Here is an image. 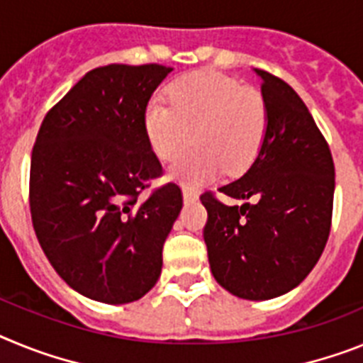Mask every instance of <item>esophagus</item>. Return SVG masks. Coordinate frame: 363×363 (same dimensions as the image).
Returning a JSON list of instances; mask_svg holds the SVG:
<instances>
[{
	"label": "esophagus",
	"instance_id": "obj_1",
	"mask_svg": "<svg viewBox=\"0 0 363 363\" xmlns=\"http://www.w3.org/2000/svg\"><path fill=\"white\" fill-rule=\"evenodd\" d=\"M182 197H184L186 203L197 201V191H195L194 188H188V186H184V188H182Z\"/></svg>",
	"mask_w": 363,
	"mask_h": 363
}]
</instances>
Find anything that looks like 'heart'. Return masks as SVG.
<instances>
[{
    "label": "heart",
    "instance_id": "b5f03b06",
    "mask_svg": "<svg viewBox=\"0 0 363 363\" xmlns=\"http://www.w3.org/2000/svg\"><path fill=\"white\" fill-rule=\"evenodd\" d=\"M166 102L151 100L144 111V133L151 151L172 166V177L201 184L225 169L241 175L256 162L269 133V107L261 93L219 71L201 69L169 82Z\"/></svg>",
    "mask_w": 363,
    "mask_h": 363
}]
</instances>
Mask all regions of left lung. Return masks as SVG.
Returning a JSON list of instances; mask_svg holds the SVG:
<instances>
[{"label": "left lung", "mask_w": 363, "mask_h": 363, "mask_svg": "<svg viewBox=\"0 0 363 363\" xmlns=\"http://www.w3.org/2000/svg\"><path fill=\"white\" fill-rule=\"evenodd\" d=\"M269 107L257 160L219 191L201 195L203 235L213 277L242 299H270L303 281L325 248L333 220L334 162L303 100L281 78L256 69Z\"/></svg>", "instance_id": "8db88e82"}]
</instances>
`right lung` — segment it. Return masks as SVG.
<instances>
[{"mask_svg":"<svg viewBox=\"0 0 363 363\" xmlns=\"http://www.w3.org/2000/svg\"><path fill=\"white\" fill-rule=\"evenodd\" d=\"M159 64L96 67L50 107L30 157L36 238L56 272L80 294L131 303L153 289L162 247L182 208L175 182L150 190L162 164L144 133Z\"/></svg>","mask_w":363,"mask_h":363,"instance_id":"right-lung-1","label":"right lung"}]
</instances>
